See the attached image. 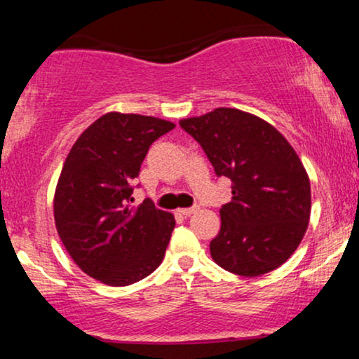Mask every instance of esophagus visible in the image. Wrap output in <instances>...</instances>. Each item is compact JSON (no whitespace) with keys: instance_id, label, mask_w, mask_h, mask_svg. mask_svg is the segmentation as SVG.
Segmentation results:
<instances>
[{"instance_id":"obj_1","label":"esophagus","mask_w":359,"mask_h":359,"mask_svg":"<svg viewBox=\"0 0 359 359\" xmlns=\"http://www.w3.org/2000/svg\"><path fill=\"white\" fill-rule=\"evenodd\" d=\"M197 211H199V208H197V205H194V208H184V209H179V212L182 214V216H185V217H187V216H192V214H194V212H197Z\"/></svg>"}]
</instances>
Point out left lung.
<instances>
[{
  "label": "left lung",
  "mask_w": 359,
  "mask_h": 359,
  "mask_svg": "<svg viewBox=\"0 0 359 359\" xmlns=\"http://www.w3.org/2000/svg\"><path fill=\"white\" fill-rule=\"evenodd\" d=\"M203 147L214 172L231 180V203L219 209L211 257L221 269L258 277L294 255L311 217V182L287 138L265 119L216 108L180 119Z\"/></svg>",
  "instance_id": "8db88e82"
}]
</instances>
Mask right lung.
I'll return each instance as SVG.
<instances>
[{
	"label": "right lung",
	"instance_id": "add662e5",
	"mask_svg": "<svg viewBox=\"0 0 359 359\" xmlns=\"http://www.w3.org/2000/svg\"><path fill=\"white\" fill-rule=\"evenodd\" d=\"M174 128L167 119L111 111L82 131L65 158L53 196L57 233L76 265L101 283L131 285L165 257L174 214L148 199L130 203L148 148Z\"/></svg>",
	"mask_w": 359,
	"mask_h": 359
}]
</instances>
